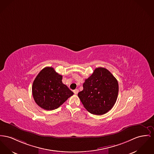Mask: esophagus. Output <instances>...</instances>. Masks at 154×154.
Listing matches in <instances>:
<instances>
[{
	"label": "esophagus",
	"instance_id": "esophagus-1",
	"mask_svg": "<svg viewBox=\"0 0 154 154\" xmlns=\"http://www.w3.org/2000/svg\"><path fill=\"white\" fill-rule=\"evenodd\" d=\"M78 92H79V90L77 89H75V90L73 91V93H74L75 94H77Z\"/></svg>",
	"mask_w": 154,
	"mask_h": 154
}]
</instances>
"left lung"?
<instances>
[{"mask_svg": "<svg viewBox=\"0 0 154 154\" xmlns=\"http://www.w3.org/2000/svg\"><path fill=\"white\" fill-rule=\"evenodd\" d=\"M78 95L84 107L93 114L102 115L110 110L117 100L119 84L104 68H97L85 80Z\"/></svg>", "mask_w": 154, "mask_h": 154, "instance_id": "8db88e82", "label": "left lung"}]
</instances>
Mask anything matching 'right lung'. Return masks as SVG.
Listing matches in <instances>:
<instances>
[{"label": "right lung", "mask_w": 154, "mask_h": 154, "mask_svg": "<svg viewBox=\"0 0 154 154\" xmlns=\"http://www.w3.org/2000/svg\"><path fill=\"white\" fill-rule=\"evenodd\" d=\"M62 79V76L52 67H45L39 72L32 86L33 98L38 106L46 110H52L73 94Z\"/></svg>", "instance_id": "add662e5"}]
</instances>
